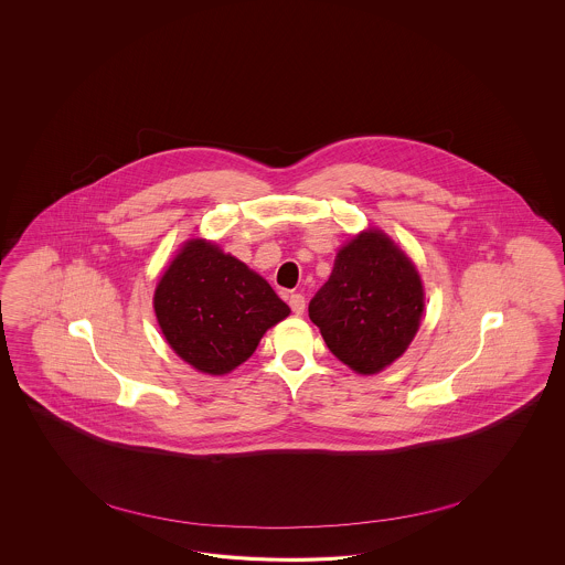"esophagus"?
Returning <instances> with one entry per match:
<instances>
[{
  "label": "esophagus",
  "instance_id": "esophagus-1",
  "mask_svg": "<svg viewBox=\"0 0 565 565\" xmlns=\"http://www.w3.org/2000/svg\"><path fill=\"white\" fill-rule=\"evenodd\" d=\"M305 305H307V300H305L302 294H291L290 308L294 315H302L305 312Z\"/></svg>",
  "mask_w": 565,
  "mask_h": 565
}]
</instances>
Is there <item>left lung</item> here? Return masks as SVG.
<instances>
[{
	"label": "left lung",
	"instance_id": "1",
	"mask_svg": "<svg viewBox=\"0 0 565 565\" xmlns=\"http://www.w3.org/2000/svg\"><path fill=\"white\" fill-rule=\"evenodd\" d=\"M423 308V281L408 255L381 230H366L340 248L308 317L343 364L375 375L406 352Z\"/></svg>",
	"mask_w": 565,
	"mask_h": 565
}]
</instances>
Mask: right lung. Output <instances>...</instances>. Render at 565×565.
Instances as JSON below:
<instances>
[{
  "mask_svg": "<svg viewBox=\"0 0 565 565\" xmlns=\"http://www.w3.org/2000/svg\"><path fill=\"white\" fill-rule=\"evenodd\" d=\"M153 307L171 350L206 375L234 371L265 331L290 315L260 275L201 238L189 239L171 260Z\"/></svg>",
  "mask_w": 565,
  "mask_h": 565,
  "instance_id": "obj_1",
  "label": "right lung"
}]
</instances>
